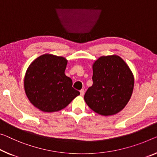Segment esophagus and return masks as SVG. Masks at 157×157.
<instances>
[{"label":"esophagus","mask_w":157,"mask_h":157,"mask_svg":"<svg viewBox=\"0 0 157 157\" xmlns=\"http://www.w3.org/2000/svg\"><path fill=\"white\" fill-rule=\"evenodd\" d=\"M84 93H85V91H84L83 89H81V90H80V93H81V95L83 96L84 95Z\"/></svg>","instance_id":"obj_1"}]
</instances>
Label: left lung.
Segmentation results:
<instances>
[{"label":"left lung","mask_w":157,"mask_h":157,"mask_svg":"<svg viewBox=\"0 0 157 157\" xmlns=\"http://www.w3.org/2000/svg\"><path fill=\"white\" fill-rule=\"evenodd\" d=\"M92 86L84 100L98 114L107 117L121 112L128 102L134 76L126 62L117 55L101 56L93 64Z\"/></svg>","instance_id":"1"}]
</instances>
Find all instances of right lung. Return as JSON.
I'll return each mask as SVG.
<instances>
[{"label": "right lung", "instance_id": "1", "mask_svg": "<svg viewBox=\"0 0 157 157\" xmlns=\"http://www.w3.org/2000/svg\"><path fill=\"white\" fill-rule=\"evenodd\" d=\"M67 62L64 57L46 53L29 64L24 86L29 100L37 109L48 113L58 112L80 95L64 74Z\"/></svg>", "mask_w": 157, "mask_h": 157}]
</instances>
